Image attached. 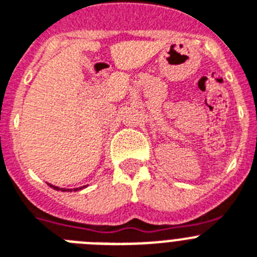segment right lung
<instances>
[{
    "label": "right lung",
    "mask_w": 257,
    "mask_h": 257,
    "mask_svg": "<svg viewBox=\"0 0 257 257\" xmlns=\"http://www.w3.org/2000/svg\"><path fill=\"white\" fill-rule=\"evenodd\" d=\"M50 187L52 188V189L55 190H61V192H77V190H81L83 189V188H86L87 185H83V187H79V188H74V189H65V188H59V187H55V185H52V184H49Z\"/></svg>",
    "instance_id": "right-lung-1"
}]
</instances>
